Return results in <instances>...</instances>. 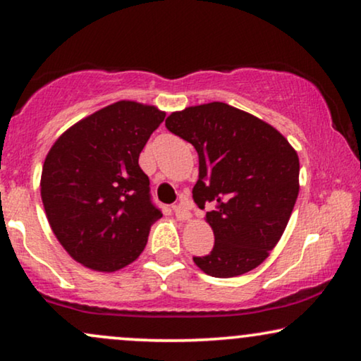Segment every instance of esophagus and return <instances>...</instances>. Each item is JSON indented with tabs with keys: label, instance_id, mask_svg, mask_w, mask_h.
<instances>
[{
	"label": "esophagus",
	"instance_id": "esophagus-1",
	"mask_svg": "<svg viewBox=\"0 0 361 361\" xmlns=\"http://www.w3.org/2000/svg\"><path fill=\"white\" fill-rule=\"evenodd\" d=\"M174 212H176V216H177V220H180V221H187V220H190L192 219V214L189 212V209H187L185 205H177L176 209H174Z\"/></svg>",
	"mask_w": 361,
	"mask_h": 361
}]
</instances>
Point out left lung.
Returning <instances> with one entry per match:
<instances>
[{
	"mask_svg": "<svg viewBox=\"0 0 361 361\" xmlns=\"http://www.w3.org/2000/svg\"><path fill=\"white\" fill-rule=\"evenodd\" d=\"M167 130L199 154L195 204L204 209L215 245L194 263L214 278L258 268L278 245L299 195V156L289 141L248 111L221 102L172 111Z\"/></svg>",
	"mask_w": 361,
	"mask_h": 361,
	"instance_id": "obj_1",
	"label": "left lung"
}]
</instances>
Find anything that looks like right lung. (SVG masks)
<instances>
[{"instance_id":"1","label":"right lung","mask_w":361,"mask_h":361,"mask_svg":"<svg viewBox=\"0 0 361 361\" xmlns=\"http://www.w3.org/2000/svg\"><path fill=\"white\" fill-rule=\"evenodd\" d=\"M164 116L154 105L120 100L82 118L49 149L41 174L44 210L62 248L85 268H126L162 216L137 161Z\"/></svg>"}]
</instances>
